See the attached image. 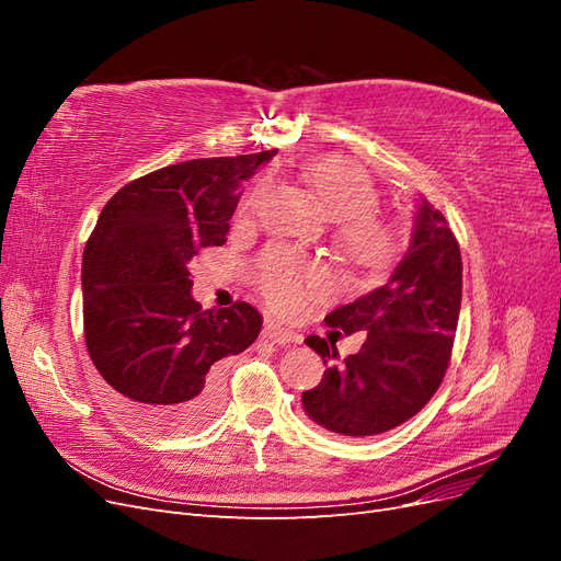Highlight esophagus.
I'll return each mask as SVG.
<instances>
[{
  "instance_id": "34e87169",
  "label": "esophagus",
  "mask_w": 561,
  "mask_h": 561,
  "mask_svg": "<svg viewBox=\"0 0 561 561\" xmlns=\"http://www.w3.org/2000/svg\"><path fill=\"white\" fill-rule=\"evenodd\" d=\"M264 334L271 339V342H276V344H280V346L301 344V334H299V332L287 330V328L278 325V322H274V320H266V322H264Z\"/></svg>"
}]
</instances>
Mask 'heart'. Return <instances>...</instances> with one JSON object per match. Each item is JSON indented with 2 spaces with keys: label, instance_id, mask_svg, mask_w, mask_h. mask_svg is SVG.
I'll return each mask as SVG.
<instances>
[{
  "label": "heart",
  "instance_id": "obj_1",
  "mask_svg": "<svg viewBox=\"0 0 561 561\" xmlns=\"http://www.w3.org/2000/svg\"><path fill=\"white\" fill-rule=\"evenodd\" d=\"M301 178L336 222V245L344 257L365 274H381L400 252L396 227L377 215V186L360 165L339 157H322L301 168ZM262 194V182H254L243 194L239 215L248 217ZM254 283L274 311L293 316L309 297L325 287V271L301 254L274 245L254 266Z\"/></svg>",
  "mask_w": 561,
  "mask_h": 561
}]
</instances>
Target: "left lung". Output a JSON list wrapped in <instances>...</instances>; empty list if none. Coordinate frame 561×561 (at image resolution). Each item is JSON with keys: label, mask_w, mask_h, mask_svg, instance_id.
Wrapping results in <instances>:
<instances>
[{"label": "left lung", "mask_w": 561, "mask_h": 561, "mask_svg": "<svg viewBox=\"0 0 561 561\" xmlns=\"http://www.w3.org/2000/svg\"><path fill=\"white\" fill-rule=\"evenodd\" d=\"M463 290L461 248L445 215L421 198L412 243L390 278L334 309L325 322L345 333L365 331L358 354L336 364L330 332L307 336L330 367L304 390V412L336 435H379L419 414L435 396L451 360Z\"/></svg>", "instance_id": "8db88e82"}]
</instances>
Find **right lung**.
<instances>
[{"label": "right lung", "instance_id": "add662e5", "mask_svg": "<svg viewBox=\"0 0 561 561\" xmlns=\"http://www.w3.org/2000/svg\"><path fill=\"white\" fill-rule=\"evenodd\" d=\"M276 149L173 163L122 186L83 248V339L135 426L184 435L222 407V358L262 330L248 301L203 311L186 264L225 245L239 184Z\"/></svg>", "mask_w": 561, "mask_h": 561}]
</instances>
